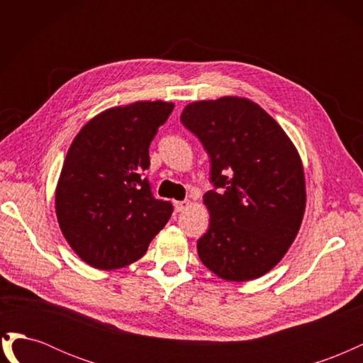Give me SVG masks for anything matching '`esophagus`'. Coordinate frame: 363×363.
Returning <instances> with one entry per match:
<instances>
[{"instance_id": "esophagus-1", "label": "esophagus", "mask_w": 363, "mask_h": 363, "mask_svg": "<svg viewBox=\"0 0 363 363\" xmlns=\"http://www.w3.org/2000/svg\"><path fill=\"white\" fill-rule=\"evenodd\" d=\"M189 207V201L184 200V201H174V208L175 212H183L186 208Z\"/></svg>"}]
</instances>
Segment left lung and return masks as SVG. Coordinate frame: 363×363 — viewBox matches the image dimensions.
<instances>
[{
  "label": "left lung",
  "mask_w": 363,
  "mask_h": 363,
  "mask_svg": "<svg viewBox=\"0 0 363 363\" xmlns=\"http://www.w3.org/2000/svg\"><path fill=\"white\" fill-rule=\"evenodd\" d=\"M182 123L212 162L203 200L211 223L196 250L204 267L227 281L262 277L286 255L306 208L304 169L292 140L248 98L195 101Z\"/></svg>",
  "instance_id": "8db88e82"
}]
</instances>
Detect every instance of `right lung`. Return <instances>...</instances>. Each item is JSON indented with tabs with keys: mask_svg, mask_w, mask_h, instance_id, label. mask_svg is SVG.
Instances as JSON below:
<instances>
[{
	"mask_svg": "<svg viewBox=\"0 0 363 363\" xmlns=\"http://www.w3.org/2000/svg\"><path fill=\"white\" fill-rule=\"evenodd\" d=\"M172 103L136 101L107 108L75 136L56 188L65 239L96 269L136 262L168 223L172 204L152 196L144 171Z\"/></svg>",
	"mask_w": 363,
	"mask_h": 363,
	"instance_id": "add662e5",
	"label": "right lung"
}]
</instances>
